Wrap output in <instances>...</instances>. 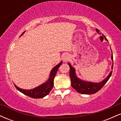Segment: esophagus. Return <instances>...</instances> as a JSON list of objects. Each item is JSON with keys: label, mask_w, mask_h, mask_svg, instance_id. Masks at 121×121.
I'll return each instance as SVG.
<instances>
[{"label": "esophagus", "mask_w": 121, "mask_h": 121, "mask_svg": "<svg viewBox=\"0 0 121 121\" xmlns=\"http://www.w3.org/2000/svg\"><path fill=\"white\" fill-rule=\"evenodd\" d=\"M69 59H70V56L68 54H65L62 56V60L64 62H67L69 60Z\"/></svg>", "instance_id": "obj_1"}]
</instances>
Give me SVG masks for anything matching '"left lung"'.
<instances>
[{
    "mask_svg": "<svg viewBox=\"0 0 121 121\" xmlns=\"http://www.w3.org/2000/svg\"><path fill=\"white\" fill-rule=\"evenodd\" d=\"M96 32L98 34H101L102 33L100 32L98 29L95 30ZM102 36L104 35L102 34ZM105 37V36H104ZM105 40L108 41L106 37H104ZM111 49V48H110ZM112 51V49H111ZM111 59L113 61V65L112 66V69H113V53L112 51V57ZM68 65L70 67V71H69V76H70V81H71V85L73 88H74L78 93H80L81 94H92L97 93L99 90L102 88V87L105 85V84L107 82V81L109 80V79L111 75L112 74V70L110 71L109 75L107 76L106 78L104 79L102 81L99 82H90L87 81H85V80H81L80 78H78L77 76L76 73V69L74 68H73L72 66L69 62H68Z\"/></svg>",
    "mask_w": 121,
    "mask_h": 121,
    "instance_id": "left-lung-1",
    "label": "left lung"
}]
</instances>
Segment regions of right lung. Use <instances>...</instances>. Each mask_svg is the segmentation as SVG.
<instances>
[{
    "instance_id": "obj_1",
    "label": "right lung",
    "mask_w": 121,
    "mask_h": 121,
    "mask_svg": "<svg viewBox=\"0 0 121 121\" xmlns=\"http://www.w3.org/2000/svg\"><path fill=\"white\" fill-rule=\"evenodd\" d=\"M24 31L21 36L23 35L24 34ZM62 61H61L59 64L54 66L53 69L50 72L49 78L45 82L43 83L38 86L35 87L32 89H23L17 87L16 85L14 84L15 87L21 93H23L27 96L31 97L33 98H41L45 97L49 93L50 91L52 89L53 87V81L56 76L58 69L61 65L62 64Z\"/></svg>"
}]
</instances>
